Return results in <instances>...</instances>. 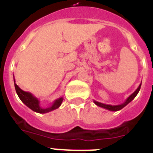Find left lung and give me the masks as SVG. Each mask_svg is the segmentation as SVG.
Wrapping results in <instances>:
<instances>
[{"label": "left lung", "instance_id": "8db88e82", "mask_svg": "<svg viewBox=\"0 0 153 153\" xmlns=\"http://www.w3.org/2000/svg\"><path fill=\"white\" fill-rule=\"evenodd\" d=\"M141 84L142 83H140L139 87L136 89V91H135L134 93H132V94H131V95L129 96L126 100V101L123 102V103L120 104V105H109V104H104V103H102V102H97V101L96 100H93V102H94V103H95L97 106H100V107L104 108V109H108V110H109V111H118V110H120V109H122L123 107H125L127 104H129V102H130L131 101H132V100L136 97V95H137L138 93H139V91H140V90Z\"/></svg>", "mask_w": 153, "mask_h": 153}]
</instances>
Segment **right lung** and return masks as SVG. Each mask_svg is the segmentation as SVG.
<instances>
[{
    "instance_id": "obj_1",
    "label": "right lung",
    "mask_w": 153,
    "mask_h": 153,
    "mask_svg": "<svg viewBox=\"0 0 153 153\" xmlns=\"http://www.w3.org/2000/svg\"><path fill=\"white\" fill-rule=\"evenodd\" d=\"M13 82H14V86H15L16 92H17V94L19 97V98H20V100H21L27 107H29L30 109H32L33 111L36 112V113H49V112L51 111H53V110H54V109L60 107L62 102H63V97H60V98H58L57 100L53 101V102L52 105H51L50 107L42 108L41 106H40V100H39L38 99L36 98V97H35L32 93H29V92L24 91L23 90H21V89L16 84L14 76H13Z\"/></svg>"
}]
</instances>
